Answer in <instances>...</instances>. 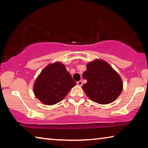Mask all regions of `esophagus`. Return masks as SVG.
<instances>
[{
	"label": "esophagus",
	"instance_id": "obj_1",
	"mask_svg": "<svg viewBox=\"0 0 148 148\" xmlns=\"http://www.w3.org/2000/svg\"><path fill=\"white\" fill-rule=\"evenodd\" d=\"M77 86H82V85H83V82H82V81L77 82Z\"/></svg>",
	"mask_w": 148,
	"mask_h": 148
}]
</instances>
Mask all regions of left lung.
Returning a JSON list of instances; mask_svg holds the SVG:
<instances>
[{"label":"left lung","instance_id":"8db88e82","mask_svg":"<svg viewBox=\"0 0 148 148\" xmlns=\"http://www.w3.org/2000/svg\"><path fill=\"white\" fill-rule=\"evenodd\" d=\"M86 66L83 77L87 82L82 89L87 96L101 104L114 101L123 90V82L118 73L104 60L95 59Z\"/></svg>","mask_w":148,"mask_h":148}]
</instances>
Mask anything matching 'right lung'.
<instances>
[{"instance_id":"obj_1","label":"right lung","mask_w":148,"mask_h":148,"mask_svg":"<svg viewBox=\"0 0 148 148\" xmlns=\"http://www.w3.org/2000/svg\"><path fill=\"white\" fill-rule=\"evenodd\" d=\"M76 85L64 65L56 62L42 70L34 82L33 92L43 104L53 105L61 101Z\"/></svg>"}]
</instances>
